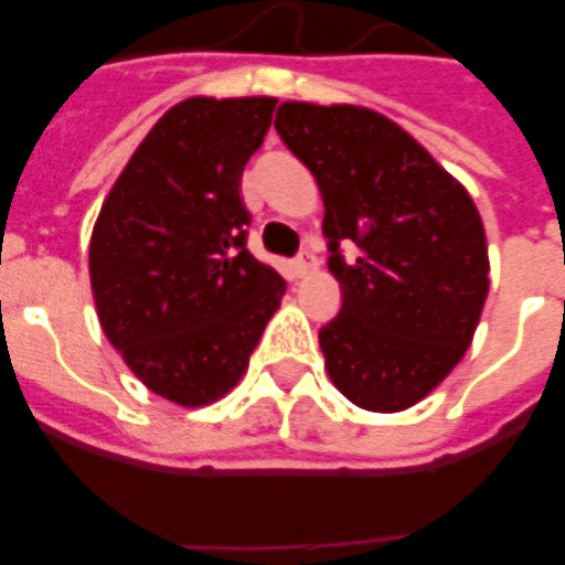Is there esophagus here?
<instances>
[{"label":"esophagus","mask_w":565,"mask_h":565,"mask_svg":"<svg viewBox=\"0 0 565 565\" xmlns=\"http://www.w3.org/2000/svg\"><path fill=\"white\" fill-rule=\"evenodd\" d=\"M313 269H317V257L310 255V252H301V255L292 260V275H296V278H308Z\"/></svg>","instance_id":"34e87169"}]
</instances>
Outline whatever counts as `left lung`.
I'll use <instances>...</instances> for the list:
<instances>
[{
	"mask_svg": "<svg viewBox=\"0 0 565 565\" xmlns=\"http://www.w3.org/2000/svg\"><path fill=\"white\" fill-rule=\"evenodd\" d=\"M275 128L319 184L343 308L319 331L331 384L372 413L419 404L472 345L490 255L469 190L363 105L281 102ZM354 242L345 265L339 243Z\"/></svg>",
	"mask_w": 565,
	"mask_h": 565,
	"instance_id": "1",
	"label": "left lung"
}]
</instances>
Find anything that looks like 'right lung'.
<instances>
[{"mask_svg": "<svg viewBox=\"0 0 565 565\" xmlns=\"http://www.w3.org/2000/svg\"><path fill=\"white\" fill-rule=\"evenodd\" d=\"M273 96L172 105L114 181L90 234V290L108 343L179 407L220 402L246 375L287 284L248 255L243 167Z\"/></svg>", "mask_w": 565, "mask_h": 565, "instance_id": "obj_1", "label": "right lung"}]
</instances>
